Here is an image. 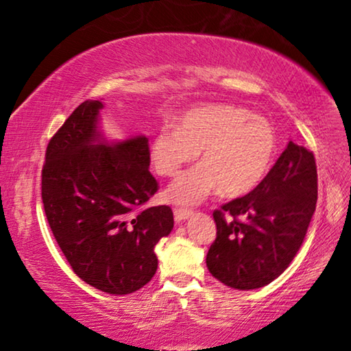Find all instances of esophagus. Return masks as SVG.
<instances>
[{
  "label": "esophagus",
  "mask_w": 351,
  "mask_h": 351,
  "mask_svg": "<svg viewBox=\"0 0 351 351\" xmlns=\"http://www.w3.org/2000/svg\"><path fill=\"white\" fill-rule=\"evenodd\" d=\"M175 219L178 223L180 221H186L190 217H192V210H186V209H175Z\"/></svg>",
  "instance_id": "34e87169"
}]
</instances>
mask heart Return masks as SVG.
Segmentation results:
<instances>
[{"instance_id": "1", "label": "heart", "mask_w": 351, "mask_h": 351, "mask_svg": "<svg viewBox=\"0 0 351 351\" xmlns=\"http://www.w3.org/2000/svg\"><path fill=\"white\" fill-rule=\"evenodd\" d=\"M201 152L198 167L182 173L165 192L178 206H195L215 192L241 197L265 180L277 152L269 121L234 105L189 111L178 127H162L150 142V159L161 176H175Z\"/></svg>"}]
</instances>
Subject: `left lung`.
Returning a JSON list of instances; mask_svg holds the SVG:
<instances>
[{
    "mask_svg": "<svg viewBox=\"0 0 351 351\" xmlns=\"http://www.w3.org/2000/svg\"><path fill=\"white\" fill-rule=\"evenodd\" d=\"M316 201L314 154L289 141L252 192L213 212L217 239L207 252V269L235 289L276 280L304 243Z\"/></svg>",
    "mask_w": 351,
    "mask_h": 351,
    "instance_id": "obj_1",
    "label": "left lung"
}]
</instances>
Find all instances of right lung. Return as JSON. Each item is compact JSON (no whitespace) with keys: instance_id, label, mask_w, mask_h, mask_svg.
<instances>
[{"instance_id":"add662e5","label":"right lung","mask_w":351,"mask_h":351,"mask_svg":"<svg viewBox=\"0 0 351 351\" xmlns=\"http://www.w3.org/2000/svg\"><path fill=\"white\" fill-rule=\"evenodd\" d=\"M100 100H85L46 148L41 199L71 268L104 293H134L158 269L154 246L173 229L169 206L145 207L158 192L145 136L108 141Z\"/></svg>"}]
</instances>
